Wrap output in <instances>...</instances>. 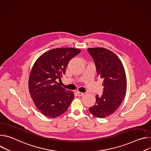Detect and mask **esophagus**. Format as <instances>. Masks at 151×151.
Returning a JSON list of instances; mask_svg holds the SVG:
<instances>
[{
	"mask_svg": "<svg viewBox=\"0 0 151 151\" xmlns=\"http://www.w3.org/2000/svg\"><path fill=\"white\" fill-rule=\"evenodd\" d=\"M76 94H77V96H79V97H81V96H83V93H81V92H79V91H77V92H76Z\"/></svg>",
	"mask_w": 151,
	"mask_h": 151,
	"instance_id": "esophagus-1",
	"label": "esophagus"
}]
</instances>
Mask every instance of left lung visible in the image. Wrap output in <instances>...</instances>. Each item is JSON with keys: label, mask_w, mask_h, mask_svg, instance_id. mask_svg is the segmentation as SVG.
Segmentation results:
<instances>
[{"label": "left lung", "mask_w": 151, "mask_h": 151, "mask_svg": "<svg viewBox=\"0 0 151 151\" xmlns=\"http://www.w3.org/2000/svg\"><path fill=\"white\" fill-rule=\"evenodd\" d=\"M96 68L97 75L103 79V95L96 96V101L89 107L94 116L103 118L114 114L126 94L127 78L122 63L111 51L103 48H88Z\"/></svg>", "instance_id": "left-lung-1"}]
</instances>
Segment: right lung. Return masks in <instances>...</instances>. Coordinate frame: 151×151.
Wrapping results in <instances>:
<instances>
[{"label": "right lung", "instance_id": "add662e5", "mask_svg": "<svg viewBox=\"0 0 151 151\" xmlns=\"http://www.w3.org/2000/svg\"><path fill=\"white\" fill-rule=\"evenodd\" d=\"M81 50L73 48L51 50L40 55L32 69L29 90L38 110L49 118L57 117L65 112L74 98L72 91L59 85L69 61Z\"/></svg>", "mask_w": 151, "mask_h": 151}]
</instances>
